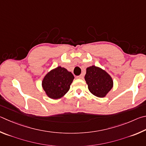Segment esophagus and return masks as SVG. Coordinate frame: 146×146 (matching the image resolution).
<instances>
[{
  "mask_svg": "<svg viewBox=\"0 0 146 146\" xmlns=\"http://www.w3.org/2000/svg\"><path fill=\"white\" fill-rule=\"evenodd\" d=\"M76 78H77L78 79H83V74H81L80 76H76Z\"/></svg>",
  "mask_w": 146,
  "mask_h": 146,
  "instance_id": "1",
  "label": "esophagus"
}]
</instances>
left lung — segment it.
<instances>
[{
  "mask_svg": "<svg viewBox=\"0 0 146 146\" xmlns=\"http://www.w3.org/2000/svg\"><path fill=\"white\" fill-rule=\"evenodd\" d=\"M85 80L88 90L98 98H104L113 87V80L108 73L101 68L92 66L86 68Z\"/></svg>",
  "mask_w": 146,
  "mask_h": 146,
  "instance_id": "8db88e82",
  "label": "left lung"
}]
</instances>
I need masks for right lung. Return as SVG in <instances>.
<instances>
[{
	"label": "right lung",
	"mask_w": 146,
	"mask_h": 146,
	"mask_svg": "<svg viewBox=\"0 0 146 146\" xmlns=\"http://www.w3.org/2000/svg\"><path fill=\"white\" fill-rule=\"evenodd\" d=\"M74 79V77L70 72L61 66H58L45 76L42 87L50 98L60 99L69 90Z\"/></svg>",
	"instance_id": "obj_1"
}]
</instances>
